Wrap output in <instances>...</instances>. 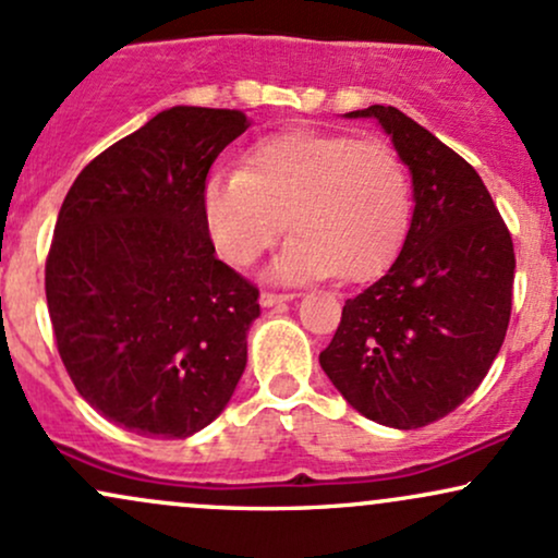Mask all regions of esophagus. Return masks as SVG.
Returning <instances> with one entry per match:
<instances>
[{
	"label": "esophagus",
	"mask_w": 558,
	"mask_h": 558,
	"mask_svg": "<svg viewBox=\"0 0 558 558\" xmlns=\"http://www.w3.org/2000/svg\"><path fill=\"white\" fill-rule=\"evenodd\" d=\"M291 299H293V293H272V291H262L259 304H262V306H267V310H270V306H275V304H286V301H291Z\"/></svg>",
	"instance_id": "34e87169"
}]
</instances>
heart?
I'll return each mask as SVG.
<instances>
[{"mask_svg":"<svg viewBox=\"0 0 558 558\" xmlns=\"http://www.w3.org/2000/svg\"><path fill=\"white\" fill-rule=\"evenodd\" d=\"M202 217L230 265H254L286 226L296 233L270 265L278 283L386 270L407 235L412 183L393 149L345 133L286 131L262 138L241 170L202 185Z\"/></svg>","mask_w":558,"mask_h":558,"instance_id":"1","label":"heart"}]
</instances>
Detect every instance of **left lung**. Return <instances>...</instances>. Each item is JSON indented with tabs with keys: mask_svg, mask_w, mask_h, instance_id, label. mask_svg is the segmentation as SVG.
Instances as JSON below:
<instances>
[{
	"mask_svg": "<svg viewBox=\"0 0 558 558\" xmlns=\"http://www.w3.org/2000/svg\"><path fill=\"white\" fill-rule=\"evenodd\" d=\"M373 118L412 175L414 213L399 257L343 304L319 354L325 375L377 425L414 430L477 390L511 315L514 246L470 162L396 107Z\"/></svg>",
	"mask_w": 558,
	"mask_h": 558,
	"instance_id": "1",
	"label": "left lung"
}]
</instances>
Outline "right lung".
Listing matches in <instances>:
<instances>
[{"instance_id":"right-lung-1","label":"right lung","mask_w":558,"mask_h":558,"mask_svg":"<svg viewBox=\"0 0 558 558\" xmlns=\"http://www.w3.org/2000/svg\"><path fill=\"white\" fill-rule=\"evenodd\" d=\"M252 120L170 107L70 185L47 259V306L70 380L101 417L189 438L246 369L259 291L215 257L202 185Z\"/></svg>"}]
</instances>
